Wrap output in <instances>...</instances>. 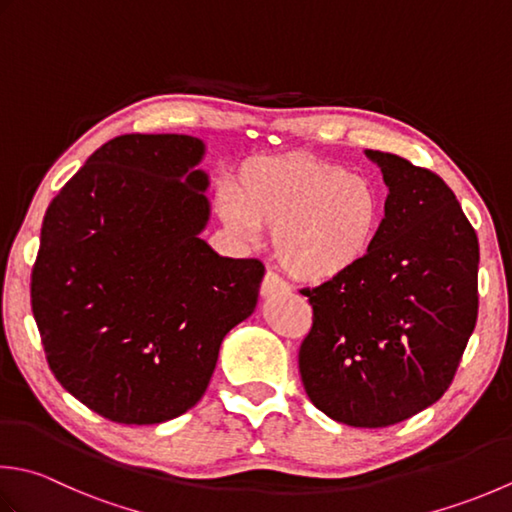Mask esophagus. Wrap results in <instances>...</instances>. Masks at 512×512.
<instances>
[{
    "label": "esophagus",
    "instance_id": "34e87169",
    "mask_svg": "<svg viewBox=\"0 0 512 512\" xmlns=\"http://www.w3.org/2000/svg\"><path fill=\"white\" fill-rule=\"evenodd\" d=\"M259 293H262L264 299L275 297L279 293H288V284L284 282V279H279L275 273H270V270H268V273L264 275L262 290H259Z\"/></svg>",
    "mask_w": 512,
    "mask_h": 512
}]
</instances>
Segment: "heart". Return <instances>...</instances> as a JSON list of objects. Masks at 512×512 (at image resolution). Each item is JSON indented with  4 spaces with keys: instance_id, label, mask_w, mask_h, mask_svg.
<instances>
[{
    "instance_id": "1",
    "label": "heart",
    "mask_w": 512,
    "mask_h": 512,
    "mask_svg": "<svg viewBox=\"0 0 512 512\" xmlns=\"http://www.w3.org/2000/svg\"><path fill=\"white\" fill-rule=\"evenodd\" d=\"M222 222L246 242L273 230L279 266L304 284H333L362 266L377 244L379 188L342 164L308 155L264 157L217 190Z\"/></svg>"
}]
</instances>
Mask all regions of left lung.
Instances as JSON below:
<instances>
[{
  "label": "left lung",
  "mask_w": 512,
  "mask_h": 512,
  "mask_svg": "<svg viewBox=\"0 0 512 512\" xmlns=\"http://www.w3.org/2000/svg\"><path fill=\"white\" fill-rule=\"evenodd\" d=\"M364 153L388 186L377 244L355 273L302 290L313 330L299 373L330 419L384 428L433 406L453 382L477 322L479 242L442 177Z\"/></svg>",
  "instance_id": "obj_1"
}]
</instances>
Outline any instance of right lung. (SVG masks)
Instances as JSON below:
<instances>
[{
	"label": "right lung",
	"instance_id": "1",
	"mask_svg": "<svg viewBox=\"0 0 512 512\" xmlns=\"http://www.w3.org/2000/svg\"><path fill=\"white\" fill-rule=\"evenodd\" d=\"M206 144L122 135L50 202L30 282L48 366L117 424H162L206 393L219 346L255 313L264 266L217 255L202 233Z\"/></svg>",
	"mask_w": 512,
	"mask_h": 512
}]
</instances>
